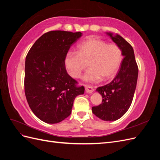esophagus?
<instances>
[{
  "instance_id": "1",
  "label": "esophagus",
  "mask_w": 160,
  "mask_h": 160,
  "mask_svg": "<svg viewBox=\"0 0 160 160\" xmlns=\"http://www.w3.org/2000/svg\"><path fill=\"white\" fill-rule=\"evenodd\" d=\"M85 91H86L87 93L91 94V93H93V92L94 91V89H93V88H91V87L88 86V87H87V88H86Z\"/></svg>"
}]
</instances>
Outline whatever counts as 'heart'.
I'll list each match as a JSON object with an SVG mask.
<instances>
[{
  "instance_id": "1",
  "label": "heart",
  "mask_w": 160,
  "mask_h": 160,
  "mask_svg": "<svg viewBox=\"0 0 160 160\" xmlns=\"http://www.w3.org/2000/svg\"><path fill=\"white\" fill-rule=\"evenodd\" d=\"M122 60V51L118 45L91 38L80 43L77 51H70L67 53L65 65L72 77L79 78L89 63L90 68L85 72L83 79L96 82L103 77L107 79L115 76Z\"/></svg>"
}]
</instances>
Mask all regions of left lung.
<instances>
[{
	"instance_id": "left-lung-1",
	"label": "left lung",
	"mask_w": 160,
	"mask_h": 160,
	"mask_svg": "<svg viewBox=\"0 0 160 160\" xmlns=\"http://www.w3.org/2000/svg\"><path fill=\"white\" fill-rule=\"evenodd\" d=\"M122 49L124 57L120 68L111 83L97 91L102 96V103L92 108V112L103 121H115L127 112L132 103L136 88L138 67L133 47L119 35L107 33Z\"/></svg>"
}]
</instances>
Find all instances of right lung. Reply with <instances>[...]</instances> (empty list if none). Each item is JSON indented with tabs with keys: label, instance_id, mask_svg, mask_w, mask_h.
Instances as JSON below:
<instances>
[{
	"label": "right lung",
	"instance_id": "right-lung-1",
	"mask_svg": "<svg viewBox=\"0 0 160 160\" xmlns=\"http://www.w3.org/2000/svg\"><path fill=\"white\" fill-rule=\"evenodd\" d=\"M81 32H47L34 43L25 61V93L37 117L47 123H57L69 117L76 97L84 87L67 73L65 55Z\"/></svg>",
	"mask_w": 160,
	"mask_h": 160
}]
</instances>
